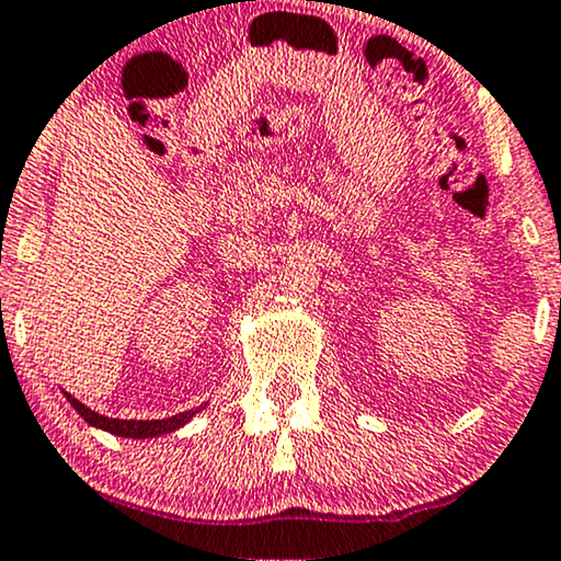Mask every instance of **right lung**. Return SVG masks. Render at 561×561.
Here are the masks:
<instances>
[{
  "label": "right lung",
  "mask_w": 561,
  "mask_h": 561,
  "mask_svg": "<svg viewBox=\"0 0 561 561\" xmlns=\"http://www.w3.org/2000/svg\"><path fill=\"white\" fill-rule=\"evenodd\" d=\"M67 400H70V404L78 410L80 417L91 423V426L104 428L114 436H127V438H153L161 434H170V431H178L185 426V423L191 421L195 413H198V410H185V413L172 415V417H161V421H119V417H106V415L93 413V410H88L85 404L78 402L72 394H67Z\"/></svg>",
  "instance_id": "right-lung-1"
}]
</instances>
